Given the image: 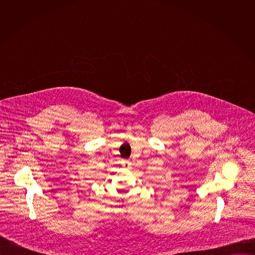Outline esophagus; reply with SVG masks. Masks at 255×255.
<instances>
[{
	"label": "esophagus",
	"mask_w": 255,
	"mask_h": 255,
	"mask_svg": "<svg viewBox=\"0 0 255 255\" xmlns=\"http://www.w3.org/2000/svg\"><path fill=\"white\" fill-rule=\"evenodd\" d=\"M130 161H123V166L125 167V168H128L129 166H130Z\"/></svg>",
	"instance_id": "esophagus-1"
}]
</instances>
